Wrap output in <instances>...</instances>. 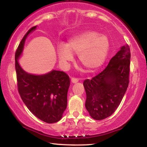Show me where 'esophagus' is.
Wrapping results in <instances>:
<instances>
[{
	"instance_id": "obj_1",
	"label": "esophagus",
	"mask_w": 147,
	"mask_h": 147,
	"mask_svg": "<svg viewBox=\"0 0 147 147\" xmlns=\"http://www.w3.org/2000/svg\"><path fill=\"white\" fill-rule=\"evenodd\" d=\"M78 78H71V82L72 83H76V82H78Z\"/></svg>"
}]
</instances>
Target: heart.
<instances>
[{"label":"heart","mask_w":147,"mask_h":147,"mask_svg":"<svg viewBox=\"0 0 147 147\" xmlns=\"http://www.w3.org/2000/svg\"><path fill=\"white\" fill-rule=\"evenodd\" d=\"M110 42L104 34H98L93 30H86L70 38L65 45L57 47L59 61L67 64L78 55V61L88 71L98 69L104 63L108 55Z\"/></svg>","instance_id":"1"}]
</instances>
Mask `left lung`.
Listing matches in <instances>:
<instances>
[{"instance_id":"8db88e82","label":"left lung","mask_w":147,"mask_h":147,"mask_svg":"<svg viewBox=\"0 0 147 147\" xmlns=\"http://www.w3.org/2000/svg\"><path fill=\"white\" fill-rule=\"evenodd\" d=\"M130 59L129 47L123 45L104 71L84 81L85 107L92 119H106L119 106L129 86Z\"/></svg>"}]
</instances>
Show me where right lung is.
<instances>
[{
  "label": "right lung",
  "instance_id": "1",
  "mask_svg": "<svg viewBox=\"0 0 147 147\" xmlns=\"http://www.w3.org/2000/svg\"><path fill=\"white\" fill-rule=\"evenodd\" d=\"M36 27L33 26L26 32L16 51L18 90L23 102L35 117L47 123H54L62 119L67 109L69 76L56 70L43 74H30L22 69L18 63L26 39Z\"/></svg>",
  "mask_w": 147,
  "mask_h": 147
}]
</instances>
